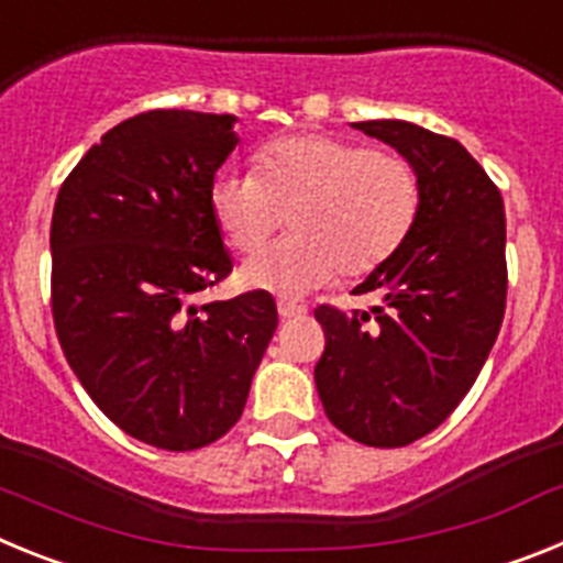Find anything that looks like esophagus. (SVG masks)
Wrapping results in <instances>:
<instances>
[{"label":"esophagus","mask_w":563,"mask_h":563,"mask_svg":"<svg viewBox=\"0 0 563 563\" xmlns=\"http://www.w3.org/2000/svg\"><path fill=\"white\" fill-rule=\"evenodd\" d=\"M307 312L305 305H296V301H290V298H278V316L285 318V321H290V318H301Z\"/></svg>","instance_id":"1"}]
</instances>
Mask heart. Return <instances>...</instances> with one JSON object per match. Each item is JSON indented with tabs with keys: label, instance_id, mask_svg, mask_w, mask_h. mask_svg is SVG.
I'll return each instance as SVG.
<instances>
[{
	"label": "heart",
	"instance_id": "b5f03b06",
	"mask_svg": "<svg viewBox=\"0 0 563 563\" xmlns=\"http://www.w3.org/2000/svg\"><path fill=\"white\" fill-rule=\"evenodd\" d=\"M228 245L253 253L290 222L287 242L239 267V282L305 296L363 278L406 245L420 217V177L406 157L332 134H290L256 154V174H220L208 191Z\"/></svg>",
	"mask_w": 563,
	"mask_h": 563
}]
</instances>
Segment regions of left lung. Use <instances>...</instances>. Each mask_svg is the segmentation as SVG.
I'll return each instance as SVG.
<instances>
[{
	"label": "left lung",
	"instance_id": "8db88e82",
	"mask_svg": "<svg viewBox=\"0 0 563 563\" xmlns=\"http://www.w3.org/2000/svg\"><path fill=\"white\" fill-rule=\"evenodd\" d=\"M389 143L420 177V217L406 245L355 287L372 310H316L327 346L316 389L338 431L400 449L460 406L505 318V206L485 168L445 134L409 121L352 123Z\"/></svg>",
	"mask_w": 563,
	"mask_h": 563
}]
</instances>
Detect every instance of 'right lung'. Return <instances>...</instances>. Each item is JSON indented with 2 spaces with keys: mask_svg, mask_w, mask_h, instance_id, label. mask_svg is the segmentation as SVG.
Segmentation results:
<instances>
[{
  "mask_svg": "<svg viewBox=\"0 0 563 563\" xmlns=\"http://www.w3.org/2000/svg\"><path fill=\"white\" fill-rule=\"evenodd\" d=\"M233 123L191 109L134 114L84 154L53 208L64 357L98 409L154 449L228 434L278 324L265 290L194 305L233 267L208 206L239 143Z\"/></svg>",
  "mask_w": 563,
  "mask_h": 563,
  "instance_id": "right-lung-1",
  "label": "right lung"
}]
</instances>
